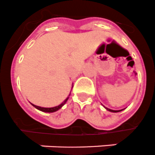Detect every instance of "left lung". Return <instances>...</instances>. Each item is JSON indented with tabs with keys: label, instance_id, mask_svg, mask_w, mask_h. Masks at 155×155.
<instances>
[{
	"label": "left lung",
	"instance_id": "obj_1",
	"mask_svg": "<svg viewBox=\"0 0 155 155\" xmlns=\"http://www.w3.org/2000/svg\"><path fill=\"white\" fill-rule=\"evenodd\" d=\"M107 109H108V111H110V112H113V113H117V112H120V111H121V110H112V109H109V108H107Z\"/></svg>",
	"mask_w": 155,
	"mask_h": 155
}]
</instances>
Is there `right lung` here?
<instances>
[{
	"label": "right lung",
	"instance_id": "add662e5",
	"mask_svg": "<svg viewBox=\"0 0 155 155\" xmlns=\"http://www.w3.org/2000/svg\"><path fill=\"white\" fill-rule=\"evenodd\" d=\"M68 100V97L67 98V99L64 101L63 102V103L61 104H59V105L58 106H55V107H53V108H43V107H39V106H37V105H35V104H33V105L35 106V108H37V109H38V110L40 111H42V112H46V113H53V112H55V111L58 110L59 108H62V106L64 104L67 102V101Z\"/></svg>",
	"mask_w": 155,
	"mask_h": 155
}]
</instances>
